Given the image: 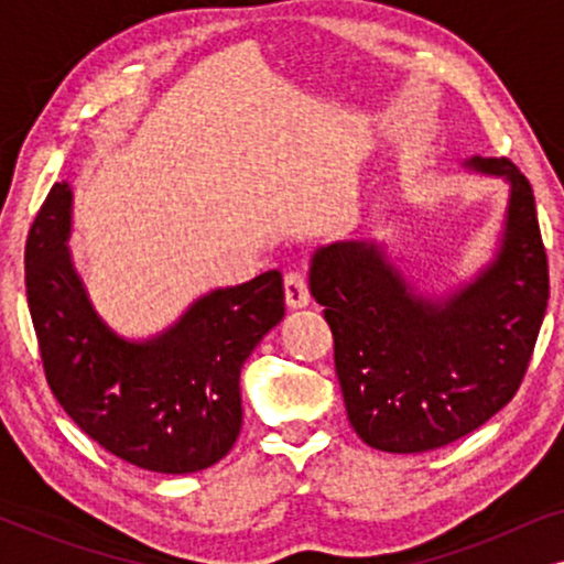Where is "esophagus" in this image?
I'll list each match as a JSON object with an SVG mask.
<instances>
[{"label":"esophagus","mask_w":564,"mask_h":564,"mask_svg":"<svg viewBox=\"0 0 564 564\" xmlns=\"http://www.w3.org/2000/svg\"><path fill=\"white\" fill-rule=\"evenodd\" d=\"M284 300H288L292 311L311 303V290H307V280L303 272H288V276H284Z\"/></svg>","instance_id":"34e87169"}]
</instances>
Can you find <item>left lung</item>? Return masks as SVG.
<instances>
[{
    "label": "left lung",
    "mask_w": 564,
    "mask_h": 564,
    "mask_svg": "<svg viewBox=\"0 0 564 564\" xmlns=\"http://www.w3.org/2000/svg\"><path fill=\"white\" fill-rule=\"evenodd\" d=\"M467 166L506 176L511 203L498 259L442 303L413 295L380 246L330 243L313 257L311 292L326 305L349 423L375 449L419 454L480 429L521 388L550 267L534 189L508 159Z\"/></svg>",
    "instance_id": "8db88e82"
}]
</instances>
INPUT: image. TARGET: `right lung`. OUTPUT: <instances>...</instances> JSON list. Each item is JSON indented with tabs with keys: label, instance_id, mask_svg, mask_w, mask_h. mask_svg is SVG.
Returning <instances> with one entry per match:
<instances>
[{
	"label": "right lung",
	"instance_id": "1",
	"mask_svg": "<svg viewBox=\"0 0 564 564\" xmlns=\"http://www.w3.org/2000/svg\"><path fill=\"white\" fill-rule=\"evenodd\" d=\"M72 189L56 182L25 243L28 307L43 372L84 434L130 465L187 475L215 465L241 434V377L284 315L280 272L199 297L151 341L115 336L89 305L66 238Z\"/></svg>",
	"mask_w": 564,
	"mask_h": 564
}]
</instances>
